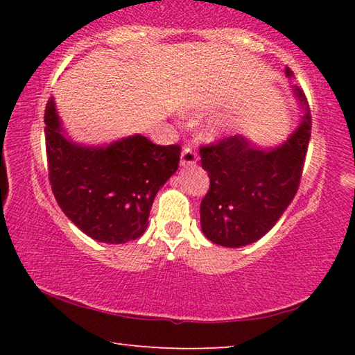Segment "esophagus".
<instances>
[{
  "mask_svg": "<svg viewBox=\"0 0 355 355\" xmlns=\"http://www.w3.org/2000/svg\"><path fill=\"white\" fill-rule=\"evenodd\" d=\"M196 161H197V155L194 150L191 147H183L182 156H180V164L183 167H188V166H194Z\"/></svg>",
  "mask_w": 355,
  "mask_h": 355,
  "instance_id": "esophagus-1",
  "label": "esophagus"
}]
</instances>
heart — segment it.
Segmentation results:
<instances>
[{"instance_id":"obj_1","label":"heart","mask_w":355,"mask_h":355,"mask_svg":"<svg viewBox=\"0 0 355 355\" xmlns=\"http://www.w3.org/2000/svg\"><path fill=\"white\" fill-rule=\"evenodd\" d=\"M222 133V125L219 122H209L202 130V136L208 141H214L218 139Z\"/></svg>"}]
</instances>
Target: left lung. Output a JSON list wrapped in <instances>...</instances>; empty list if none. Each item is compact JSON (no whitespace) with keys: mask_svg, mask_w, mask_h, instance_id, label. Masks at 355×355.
I'll return each instance as SVG.
<instances>
[{"mask_svg":"<svg viewBox=\"0 0 355 355\" xmlns=\"http://www.w3.org/2000/svg\"><path fill=\"white\" fill-rule=\"evenodd\" d=\"M286 78L294 76L285 69ZM302 116L279 146L261 147L235 135L202 147L209 191L200 203L202 232L224 248L258 241L275 225L296 196L311 136V116L302 89L291 86Z\"/></svg>","mask_w":355,"mask_h":355,"instance_id":"obj_1","label":"left lung"}]
</instances>
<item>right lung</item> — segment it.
<instances>
[{
    "label": "right lung",
    "mask_w": 355,
    "mask_h": 355,
    "mask_svg": "<svg viewBox=\"0 0 355 355\" xmlns=\"http://www.w3.org/2000/svg\"><path fill=\"white\" fill-rule=\"evenodd\" d=\"M48 175L64 214L95 241L123 244L142 236L158 191L178 169V146L133 135L86 146L65 133L53 97L45 107Z\"/></svg>",
    "instance_id": "obj_1"
}]
</instances>
